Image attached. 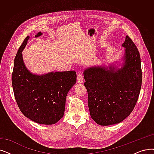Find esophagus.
<instances>
[{
    "label": "esophagus",
    "instance_id": "esophagus-1",
    "mask_svg": "<svg viewBox=\"0 0 154 154\" xmlns=\"http://www.w3.org/2000/svg\"><path fill=\"white\" fill-rule=\"evenodd\" d=\"M77 81L79 83H82L84 81V77L82 73H79L77 75Z\"/></svg>",
    "mask_w": 154,
    "mask_h": 154
}]
</instances>
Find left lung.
Masks as SVG:
<instances>
[{"label":"left lung","mask_w":154,"mask_h":154,"mask_svg":"<svg viewBox=\"0 0 154 154\" xmlns=\"http://www.w3.org/2000/svg\"><path fill=\"white\" fill-rule=\"evenodd\" d=\"M125 65L115 71L92 67L84 72V85L88 94L91 118L102 126L122 122L128 116L138 101L142 73L139 51L132 39L126 36Z\"/></svg>","instance_id":"obj_1"}]
</instances>
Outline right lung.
I'll list each match as a JSON object with an SVG mask.
<instances>
[{
	"instance_id": "right-lung-1",
	"label": "right lung",
	"mask_w": 154,
	"mask_h": 154,
	"mask_svg": "<svg viewBox=\"0 0 154 154\" xmlns=\"http://www.w3.org/2000/svg\"><path fill=\"white\" fill-rule=\"evenodd\" d=\"M42 35L39 32L35 36ZM29 37L17 51L12 73V85L17 104L23 114L39 124L53 125L64 114L67 93L77 81L75 71L32 74L23 62L22 51Z\"/></svg>"
}]
</instances>
